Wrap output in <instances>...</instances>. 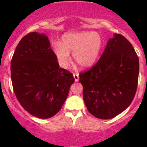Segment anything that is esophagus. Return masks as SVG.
I'll use <instances>...</instances> for the list:
<instances>
[{
  "label": "esophagus",
  "instance_id": "esophagus-1",
  "mask_svg": "<svg viewBox=\"0 0 147 147\" xmlns=\"http://www.w3.org/2000/svg\"><path fill=\"white\" fill-rule=\"evenodd\" d=\"M73 75H74V77L75 82L79 81V80H80V76H79V74H74Z\"/></svg>",
  "mask_w": 147,
  "mask_h": 147
}]
</instances>
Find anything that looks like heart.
Returning a JSON list of instances; mask_svg holds the SVG:
<instances>
[{"label":"heart","mask_w":147,"mask_h":147,"mask_svg":"<svg viewBox=\"0 0 147 147\" xmlns=\"http://www.w3.org/2000/svg\"><path fill=\"white\" fill-rule=\"evenodd\" d=\"M53 51L58 62L67 68L70 62V52L82 67H92L98 60L103 48V40L99 34L90 32H68L62 37L61 42L52 44Z\"/></svg>","instance_id":"obj_1"}]
</instances>
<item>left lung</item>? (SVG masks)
Segmentation results:
<instances>
[{"label":"left lung","instance_id":"obj_1","mask_svg":"<svg viewBox=\"0 0 147 147\" xmlns=\"http://www.w3.org/2000/svg\"><path fill=\"white\" fill-rule=\"evenodd\" d=\"M138 74L139 60L134 48L124 36L115 34L98 62L80 74L90 113L110 119L125 110L136 95Z\"/></svg>","mask_w":147,"mask_h":147}]
</instances>
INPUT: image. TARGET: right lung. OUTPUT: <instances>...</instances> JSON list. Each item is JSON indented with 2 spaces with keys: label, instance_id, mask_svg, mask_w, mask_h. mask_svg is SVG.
Here are the masks:
<instances>
[{
  "label": "right lung",
  "instance_id": "add662e5",
  "mask_svg": "<svg viewBox=\"0 0 147 147\" xmlns=\"http://www.w3.org/2000/svg\"><path fill=\"white\" fill-rule=\"evenodd\" d=\"M15 94L22 107L39 119H49L65 102L74 78L59 67L49 38L31 32L17 45L11 61Z\"/></svg>",
  "mask_w": 147,
  "mask_h": 147
}]
</instances>
